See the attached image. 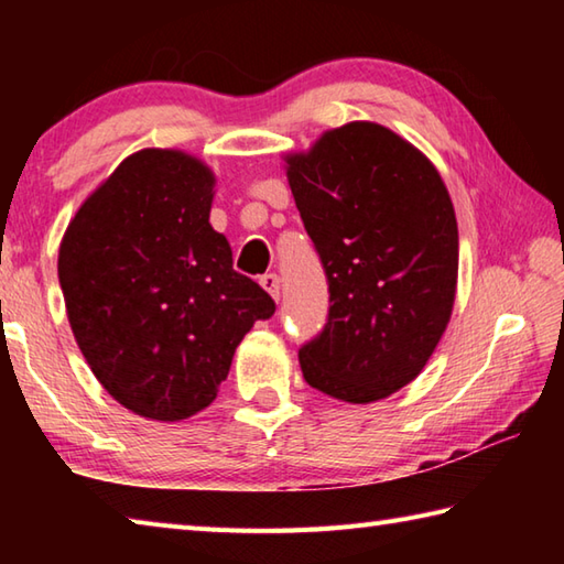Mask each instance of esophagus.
Instances as JSON below:
<instances>
[{
  "mask_svg": "<svg viewBox=\"0 0 564 564\" xmlns=\"http://www.w3.org/2000/svg\"><path fill=\"white\" fill-rule=\"evenodd\" d=\"M259 283L263 285V291H269V295H271L273 301L281 299V279H279V275L265 273V275H261Z\"/></svg>",
  "mask_w": 564,
  "mask_h": 564,
  "instance_id": "esophagus-1",
  "label": "esophagus"
}]
</instances>
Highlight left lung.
<instances>
[{"instance_id":"8db88e82","label":"left lung","mask_w":564,"mask_h":564,"mask_svg":"<svg viewBox=\"0 0 564 564\" xmlns=\"http://www.w3.org/2000/svg\"><path fill=\"white\" fill-rule=\"evenodd\" d=\"M328 279V321L299 350L305 383L373 403L415 380L451 321L457 221L423 151L373 121L330 129L285 156Z\"/></svg>"}]
</instances>
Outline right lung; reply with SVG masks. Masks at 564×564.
<instances>
[{
	"label": "right lung",
	"mask_w": 564,
	"mask_h": 564,
	"mask_svg": "<svg viewBox=\"0 0 564 564\" xmlns=\"http://www.w3.org/2000/svg\"><path fill=\"white\" fill-rule=\"evenodd\" d=\"M214 186L196 156L141 149L79 206L59 246L66 316L91 373L161 423L212 405L238 343L275 311L208 224Z\"/></svg>",
	"instance_id": "obj_1"
}]
</instances>
